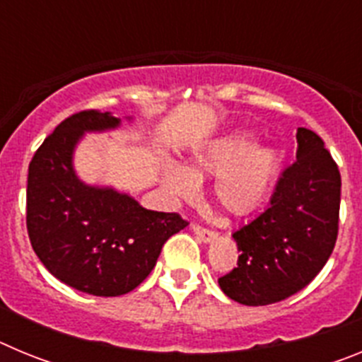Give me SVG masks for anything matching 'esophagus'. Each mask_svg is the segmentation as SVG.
<instances>
[{
    "instance_id": "34e87169",
    "label": "esophagus",
    "mask_w": 362,
    "mask_h": 362,
    "mask_svg": "<svg viewBox=\"0 0 362 362\" xmlns=\"http://www.w3.org/2000/svg\"><path fill=\"white\" fill-rule=\"evenodd\" d=\"M192 230H194V233H196L197 238H199V241H203V243H212L214 239L217 238V233L214 232V230L203 228V226H199V225H194L192 226Z\"/></svg>"
}]
</instances>
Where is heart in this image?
Segmentation results:
<instances>
[{
    "instance_id": "1",
    "label": "heart",
    "mask_w": 362,
    "mask_h": 362,
    "mask_svg": "<svg viewBox=\"0 0 362 362\" xmlns=\"http://www.w3.org/2000/svg\"><path fill=\"white\" fill-rule=\"evenodd\" d=\"M281 152L257 145L252 132H233L197 146L187 166L166 163L161 183L174 203L190 201L199 190L197 179L216 175L214 197L225 212L246 216L257 210L270 194L281 170Z\"/></svg>"
}]
</instances>
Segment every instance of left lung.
Returning <instances> with one entry per match:
<instances>
[{
    "instance_id": "1",
    "label": "left lung",
    "mask_w": 362,
    "mask_h": 362,
    "mask_svg": "<svg viewBox=\"0 0 362 362\" xmlns=\"http://www.w3.org/2000/svg\"><path fill=\"white\" fill-rule=\"evenodd\" d=\"M297 161L283 172L264 212L232 233L238 268L221 290L246 306L279 303L303 290L335 246L341 174L321 137L297 129Z\"/></svg>"
}]
</instances>
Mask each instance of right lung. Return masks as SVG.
Instances as JSON below:
<instances>
[{
	"label": "right lung",
	"mask_w": 362,
	"mask_h": 362,
	"mask_svg": "<svg viewBox=\"0 0 362 362\" xmlns=\"http://www.w3.org/2000/svg\"><path fill=\"white\" fill-rule=\"evenodd\" d=\"M119 124L110 112H78L57 124L28 165L32 248L56 279L99 297L139 286L166 239L188 225L177 214L146 210L129 194L86 185L76 174L74 152L83 136Z\"/></svg>",
	"instance_id": "right-lung-1"
}]
</instances>
